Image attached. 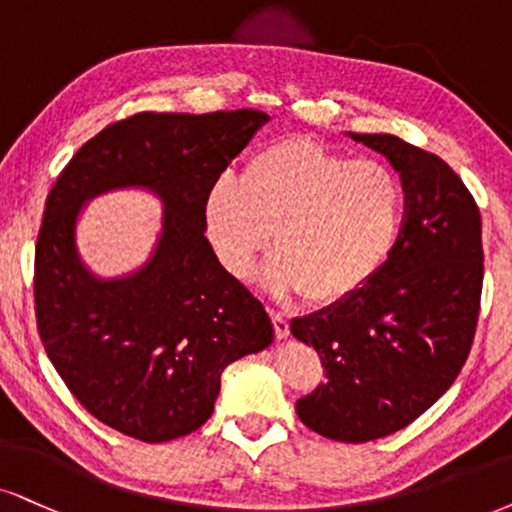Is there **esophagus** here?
I'll return each instance as SVG.
<instances>
[{
    "instance_id": "obj_1",
    "label": "esophagus",
    "mask_w": 512,
    "mask_h": 512,
    "mask_svg": "<svg viewBox=\"0 0 512 512\" xmlns=\"http://www.w3.org/2000/svg\"><path fill=\"white\" fill-rule=\"evenodd\" d=\"M271 321H274V331H276V338L278 340H286L290 335V323L283 314L278 312H271Z\"/></svg>"
}]
</instances>
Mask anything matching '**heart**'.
<instances>
[{
	"instance_id": "obj_1",
	"label": "heart",
	"mask_w": 512,
	"mask_h": 512,
	"mask_svg": "<svg viewBox=\"0 0 512 512\" xmlns=\"http://www.w3.org/2000/svg\"><path fill=\"white\" fill-rule=\"evenodd\" d=\"M203 217L226 271L248 276L274 231L269 288L338 304L390 260L404 222V186L380 160H349L293 134L260 148L241 179L222 174L205 193Z\"/></svg>"
}]
</instances>
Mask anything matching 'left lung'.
Here are the masks:
<instances>
[{"mask_svg": "<svg viewBox=\"0 0 512 512\" xmlns=\"http://www.w3.org/2000/svg\"><path fill=\"white\" fill-rule=\"evenodd\" d=\"M349 137L390 160L404 186L394 252L357 295L290 321L326 380L297 399L309 430L361 444L413 423L454 385L480 314L482 219L461 177L394 134Z\"/></svg>", "mask_w": 512, "mask_h": 512, "instance_id": "obj_1", "label": "left lung"}]
</instances>
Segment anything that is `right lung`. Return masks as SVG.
I'll use <instances>...</instances> for the list:
<instances>
[{
	"label": "right lung",
	"instance_id": "add662e5",
	"mask_svg": "<svg viewBox=\"0 0 512 512\" xmlns=\"http://www.w3.org/2000/svg\"><path fill=\"white\" fill-rule=\"evenodd\" d=\"M262 111L137 113L89 139L56 179L35 250V312L51 364L77 401L141 442L198 430L224 368L274 340L264 304L219 264L205 238V193L267 125ZM118 188L164 203L152 257L101 279L76 250L89 199Z\"/></svg>",
	"mask_w": 512,
	"mask_h": 512
}]
</instances>
